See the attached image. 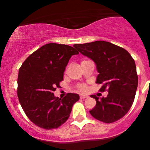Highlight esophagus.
I'll return each instance as SVG.
<instances>
[{
	"label": "esophagus",
	"instance_id": "1",
	"mask_svg": "<svg viewBox=\"0 0 150 150\" xmlns=\"http://www.w3.org/2000/svg\"><path fill=\"white\" fill-rule=\"evenodd\" d=\"M80 97L81 98V99H86V98H88V95L87 94H81L80 95Z\"/></svg>",
	"mask_w": 150,
	"mask_h": 150
}]
</instances>
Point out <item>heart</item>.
Instances as JSON below:
<instances>
[{"instance_id": "heart-1", "label": "heart", "mask_w": 150, "mask_h": 150, "mask_svg": "<svg viewBox=\"0 0 150 150\" xmlns=\"http://www.w3.org/2000/svg\"><path fill=\"white\" fill-rule=\"evenodd\" d=\"M80 88H81V90H82V91H84V90H86V86H80Z\"/></svg>"}]
</instances>
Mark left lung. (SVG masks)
I'll list each match as a JSON object with an SVG mask.
<instances>
[{
    "label": "left lung",
    "instance_id": "obj_1",
    "mask_svg": "<svg viewBox=\"0 0 150 150\" xmlns=\"http://www.w3.org/2000/svg\"><path fill=\"white\" fill-rule=\"evenodd\" d=\"M73 46L94 62L99 72L96 83L102 85L101 91L108 89L106 97H96L95 107L89 111L96 120L111 123L122 118L131 109L138 86L135 62L124 48L104 40Z\"/></svg>",
    "mask_w": 150,
    "mask_h": 150
}]
</instances>
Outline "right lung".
<instances>
[{
	"mask_svg": "<svg viewBox=\"0 0 150 150\" xmlns=\"http://www.w3.org/2000/svg\"><path fill=\"white\" fill-rule=\"evenodd\" d=\"M78 54L72 46L48 43L29 56L21 66L17 96L25 114L38 126L48 130L59 127L79 100L77 93H69L63 99L54 94L69 59Z\"/></svg>",
	"mask_w": 150,
	"mask_h": 150,
	"instance_id": "add662e5",
	"label": "right lung"
}]
</instances>
